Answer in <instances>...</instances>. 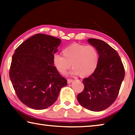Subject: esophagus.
Returning <instances> with one entry per match:
<instances>
[{
	"mask_svg": "<svg viewBox=\"0 0 135 135\" xmlns=\"http://www.w3.org/2000/svg\"><path fill=\"white\" fill-rule=\"evenodd\" d=\"M73 81V80L71 79H67V82H68V84L71 83V82H72Z\"/></svg>",
	"mask_w": 135,
	"mask_h": 135,
	"instance_id": "1",
	"label": "esophagus"
}]
</instances>
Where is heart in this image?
<instances>
[{
  "instance_id": "obj_1",
  "label": "heart",
  "mask_w": 135,
  "mask_h": 135,
  "mask_svg": "<svg viewBox=\"0 0 135 135\" xmlns=\"http://www.w3.org/2000/svg\"><path fill=\"white\" fill-rule=\"evenodd\" d=\"M53 56V65L61 74H64L72 65L71 74H79L82 77H88L95 71L99 63V53L92 45L74 43L62 52Z\"/></svg>"
}]
</instances>
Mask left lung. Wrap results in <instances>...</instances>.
<instances>
[{"label":"left lung","mask_w":135,"mask_h":135,"mask_svg":"<svg viewBox=\"0 0 135 135\" xmlns=\"http://www.w3.org/2000/svg\"><path fill=\"white\" fill-rule=\"evenodd\" d=\"M98 50L99 63L95 71L84 79L83 90L77 95L81 106L93 111H100L114 103L124 78V68L115 49L104 41L89 38Z\"/></svg>","instance_id":"1"}]
</instances>
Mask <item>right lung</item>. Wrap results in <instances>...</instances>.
<instances>
[{
  "label": "right lung",
  "mask_w": 135,
  "mask_h": 135,
  "mask_svg": "<svg viewBox=\"0 0 135 135\" xmlns=\"http://www.w3.org/2000/svg\"><path fill=\"white\" fill-rule=\"evenodd\" d=\"M61 40L36 34L21 43L13 55L9 77L16 94L29 108L43 109L57 100L67 84L53 65V56Z\"/></svg>",
  "instance_id": "obj_1"
}]
</instances>
